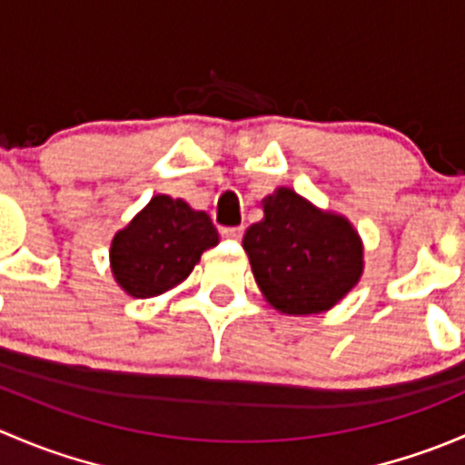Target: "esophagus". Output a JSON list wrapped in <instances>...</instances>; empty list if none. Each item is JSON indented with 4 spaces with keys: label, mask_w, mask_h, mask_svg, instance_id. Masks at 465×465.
Masks as SVG:
<instances>
[{
    "label": "esophagus",
    "mask_w": 465,
    "mask_h": 465,
    "mask_svg": "<svg viewBox=\"0 0 465 465\" xmlns=\"http://www.w3.org/2000/svg\"><path fill=\"white\" fill-rule=\"evenodd\" d=\"M242 233H245V227H223L220 229V236L227 238V241H241Z\"/></svg>",
    "instance_id": "1"
}]
</instances>
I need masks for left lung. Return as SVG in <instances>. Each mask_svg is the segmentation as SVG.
Instances as JSON below:
<instances>
[{"mask_svg":"<svg viewBox=\"0 0 465 465\" xmlns=\"http://www.w3.org/2000/svg\"><path fill=\"white\" fill-rule=\"evenodd\" d=\"M262 213L242 247L270 306L283 315H317L353 290L364 252L344 215L317 209L283 186L262 200Z\"/></svg>","mask_w":465,"mask_h":465,"instance_id":"1","label":"left lung"}]
</instances>
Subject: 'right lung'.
<instances>
[{"instance_id": "obj_1", "label": "right lung", "mask_w": 465, "mask_h": 465, "mask_svg": "<svg viewBox=\"0 0 465 465\" xmlns=\"http://www.w3.org/2000/svg\"><path fill=\"white\" fill-rule=\"evenodd\" d=\"M215 245L218 232L204 211H193L184 200L154 195L112 238V274L130 297H157L182 283L203 252Z\"/></svg>"}]
</instances>
